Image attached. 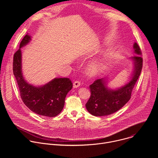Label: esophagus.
Instances as JSON below:
<instances>
[{"instance_id":"esophagus-1","label":"esophagus","mask_w":158,"mask_h":158,"mask_svg":"<svg viewBox=\"0 0 158 158\" xmlns=\"http://www.w3.org/2000/svg\"><path fill=\"white\" fill-rule=\"evenodd\" d=\"M80 85H81V82L79 81H76L73 83V87L74 88H77Z\"/></svg>"}]
</instances>
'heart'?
Wrapping results in <instances>:
<instances>
[{
	"label": "heart",
	"mask_w": 158,
	"mask_h": 158,
	"mask_svg": "<svg viewBox=\"0 0 158 158\" xmlns=\"http://www.w3.org/2000/svg\"><path fill=\"white\" fill-rule=\"evenodd\" d=\"M102 65L99 62L94 61L90 64L87 69V73L89 76H96L98 74L101 69Z\"/></svg>",
	"instance_id": "heart-1"
}]
</instances>
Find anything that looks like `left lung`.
I'll return each instance as SVG.
<instances>
[{"label": "left lung", "instance_id": "obj_1", "mask_svg": "<svg viewBox=\"0 0 158 158\" xmlns=\"http://www.w3.org/2000/svg\"><path fill=\"white\" fill-rule=\"evenodd\" d=\"M133 49L137 56L130 58L133 61L134 70L128 82L121 87L112 89L107 87L106 79L104 77L89 85L91 94L85 107L90 114L95 116L110 115L121 109L131 99L132 91L143 67L141 50L136 42L134 44Z\"/></svg>", "mask_w": 158, "mask_h": 158}]
</instances>
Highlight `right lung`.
I'll return each mask as SVG.
<instances>
[{
	"label": "right lung",
	"mask_w": 158,
	"mask_h": 158,
	"mask_svg": "<svg viewBox=\"0 0 158 158\" xmlns=\"http://www.w3.org/2000/svg\"><path fill=\"white\" fill-rule=\"evenodd\" d=\"M31 40V36L26 34L20 44L19 49L14 56L13 72L20 97L25 105L35 114L55 117L62 110L66 95L71 90L73 83L69 78H55L44 85L35 86L25 80L22 74L20 49Z\"/></svg>",
	"instance_id": "right-lung-1"
}]
</instances>
